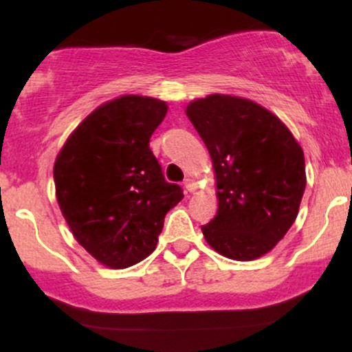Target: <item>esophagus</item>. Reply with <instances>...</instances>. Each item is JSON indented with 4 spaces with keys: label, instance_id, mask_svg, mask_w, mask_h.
<instances>
[{
    "label": "esophagus",
    "instance_id": "1",
    "mask_svg": "<svg viewBox=\"0 0 352 352\" xmlns=\"http://www.w3.org/2000/svg\"><path fill=\"white\" fill-rule=\"evenodd\" d=\"M185 188H187L190 193H193V192H197L199 185H197V182L193 179H187V180H185Z\"/></svg>",
    "mask_w": 352,
    "mask_h": 352
}]
</instances>
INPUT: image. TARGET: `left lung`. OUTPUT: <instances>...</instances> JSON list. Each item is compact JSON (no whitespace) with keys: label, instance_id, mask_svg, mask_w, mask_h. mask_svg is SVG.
<instances>
[{"label":"left lung","instance_id":"left-lung-1","mask_svg":"<svg viewBox=\"0 0 352 352\" xmlns=\"http://www.w3.org/2000/svg\"><path fill=\"white\" fill-rule=\"evenodd\" d=\"M185 114L207 145L218 212L201 227L215 252L238 261L263 256L298 217L306 187L305 153L268 109L236 96L212 94Z\"/></svg>","mask_w":352,"mask_h":352}]
</instances>
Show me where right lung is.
I'll list each match as a JSON object with an SVG mask.
<instances>
[{
    "label": "right lung",
    "instance_id": "obj_1",
    "mask_svg": "<svg viewBox=\"0 0 352 352\" xmlns=\"http://www.w3.org/2000/svg\"><path fill=\"white\" fill-rule=\"evenodd\" d=\"M167 109L145 96L109 100L76 127L56 157L60 212L79 245L109 268L147 258L167 212L184 199L148 147Z\"/></svg>",
    "mask_w": 352,
    "mask_h": 352
}]
</instances>
